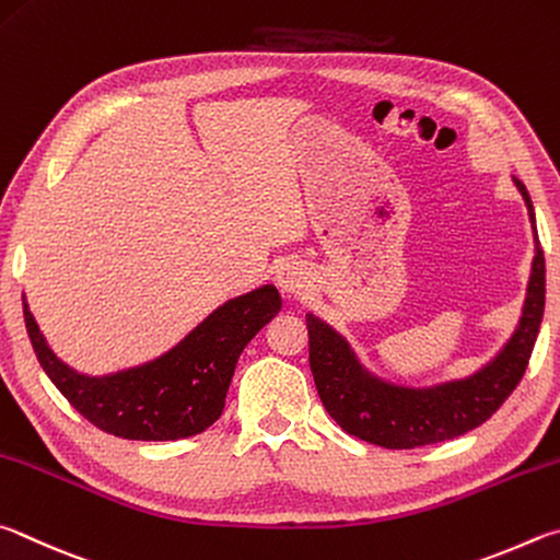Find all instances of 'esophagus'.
<instances>
[{
	"instance_id": "obj_1",
	"label": "esophagus",
	"mask_w": 560,
	"mask_h": 560,
	"mask_svg": "<svg viewBox=\"0 0 560 560\" xmlns=\"http://www.w3.org/2000/svg\"><path fill=\"white\" fill-rule=\"evenodd\" d=\"M307 282H310V275L307 268L302 262H282L280 270H278V285L280 290L285 292V295L298 298L302 290H307Z\"/></svg>"
}]
</instances>
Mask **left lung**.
I'll return each mask as SVG.
<instances>
[{"label": "left lung", "mask_w": 560, "mask_h": 560, "mask_svg": "<svg viewBox=\"0 0 560 560\" xmlns=\"http://www.w3.org/2000/svg\"><path fill=\"white\" fill-rule=\"evenodd\" d=\"M522 191L532 219L536 255L532 262L526 300L518 327L504 349L477 374L430 388L386 384L359 364L349 341L319 317L307 315L310 369L327 413L341 430L366 443L388 450H410L443 443L482 425L512 396L532 359L544 319L546 262L536 233L534 203L526 186Z\"/></svg>", "instance_id": "obj_1"}]
</instances>
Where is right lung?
I'll use <instances>...</instances> for the list:
<instances>
[{
	"instance_id": "right-lung-1",
	"label": "right lung",
	"mask_w": 560,
	"mask_h": 560,
	"mask_svg": "<svg viewBox=\"0 0 560 560\" xmlns=\"http://www.w3.org/2000/svg\"><path fill=\"white\" fill-rule=\"evenodd\" d=\"M280 305L275 285L245 292L213 310L160 359L110 376H85L66 366L48 349L26 302L24 322L46 376L95 428L125 440H182L221 418L241 351Z\"/></svg>"
}]
</instances>
